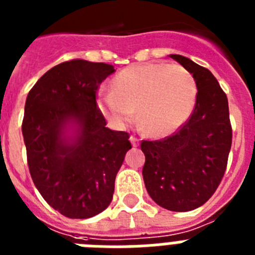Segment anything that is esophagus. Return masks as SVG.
<instances>
[{"label": "esophagus", "mask_w": 255, "mask_h": 255, "mask_svg": "<svg viewBox=\"0 0 255 255\" xmlns=\"http://www.w3.org/2000/svg\"><path fill=\"white\" fill-rule=\"evenodd\" d=\"M129 141H131V144L133 145V146H137L138 145V138L136 137V136H131V137H129Z\"/></svg>", "instance_id": "obj_1"}]
</instances>
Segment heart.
I'll list each match as a JSON object with an SVG mask.
<instances>
[{"label":"heart","mask_w":255,"mask_h":255,"mask_svg":"<svg viewBox=\"0 0 255 255\" xmlns=\"http://www.w3.org/2000/svg\"><path fill=\"white\" fill-rule=\"evenodd\" d=\"M193 76L179 65L144 63L122 70L111 81V91L96 97L98 110L115 127L137 123L151 137H166L187 122L196 104Z\"/></svg>","instance_id":"heart-1"}]
</instances>
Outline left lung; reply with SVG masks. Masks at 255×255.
I'll list each match as a JSON object with an SVG mask.
<instances>
[{"label": "left lung", "instance_id": "obj_1", "mask_svg": "<svg viewBox=\"0 0 255 255\" xmlns=\"http://www.w3.org/2000/svg\"><path fill=\"white\" fill-rule=\"evenodd\" d=\"M196 81V106L177 133L159 141H142L145 188L151 200L170 211L202 206L214 194L227 167L232 144L228 100L207 68L171 54Z\"/></svg>", "mask_w": 255, "mask_h": 255}]
</instances>
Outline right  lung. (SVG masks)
Listing matches in <instances>:
<instances>
[{"instance_id": "right-lung-1", "label": "right lung", "mask_w": 255, "mask_h": 255, "mask_svg": "<svg viewBox=\"0 0 255 255\" xmlns=\"http://www.w3.org/2000/svg\"><path fill=\"white\" fill-rule=\"evenodd\" d=\"M114 66L84 59L45 72L29 91L22 133L29 174L44 200L72 219L102 213L114 194L129 134L113 131L96 92Z\"/></svg>"}]
</instances>
